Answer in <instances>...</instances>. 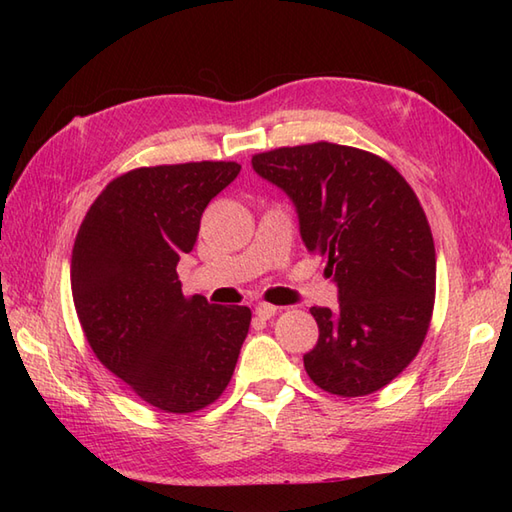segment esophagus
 <instances>
[{
  "mask_svg": "<svg viewBox=\"0 0 512 512\" xmlns=\"http://www.w3.org/2000/svg\"><path fill=\"white\" fill-rule=\"evenodd\" d=\"M255 314L262 321H268L270 317H275V314H277V306H270V303H257Z\"/></svg>",
  "mask_w": 512,
  "mask_h": 512,
  "instance_id": "34e87169",
  "label": "esophagus"
}]
</instances>
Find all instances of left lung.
Masks as SVG:
<instances>
[{
	"mask_svg": "<svg viewBox=\"0 0 512 512\" xmlns=\"http://www.w3.org/2000/svg\"><path fill=\"white\" fill-rule=\"evenodd\" d=\"M253 169L295 202L303 244L328 257L339 286V308H310L312 383L343 398L383 389L420 352L436 301V246L416 193L387 160L325 140L255 154Z\"/></svg>",
	"mask_w": 512,
	"mask_h": 512,
	"instance_id": "8db88e82",
	"label": "left lung"
}]
</instances>
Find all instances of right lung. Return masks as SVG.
<instances>
[{
	"label": "right lung",
	"mask_w": 512,
	"mask_h": 512,
	"mask_svg": "<svg viewBox=\"0 0 512 512\" xmlns=\"http://www.w3.org/2000/svg\"><path fill=\"white\" fill-rule=\"evenodd\" d=\"M237 162L140 167L114 178L72 248V299L96 358L167 413L211 405L231 383L250 308L184 297L176 273Z\"/></svg>",
	"instance_id": "add662e5"
}]
</instances>
